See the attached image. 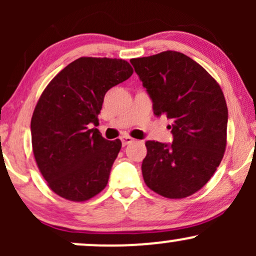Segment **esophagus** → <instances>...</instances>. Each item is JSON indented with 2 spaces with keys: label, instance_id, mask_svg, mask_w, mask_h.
Returning a JSON list of instances; mask_svg holds the SVG:
<instances>
[{
  "label": "esophagus",
  "instance_id": "34e87169",
  "mask_svg": "<svg viewBox=\"0 0 256 256\" xmlns=\"http://www.w3.org/2000/svg\"><path fill=\"white\" fill-rule=\"evenodd\" d=\"M120 140H122V146H128V144H130V143H132L134 142V138L132 137H130V136H122V138H120Z\"/></svg>",
  "mask_w": 256,
  "mask_h": 256
}]
</instances>
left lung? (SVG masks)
I'll return each instance as SVG.
<instances>
[{
	"label": "left lung",
	"instance_id": "obj_1",
	"mask_svg": "<svg viewBox=\"0 0 256 256\" xmlns=\"http://www.w3.org/2000/svg\"><path fill=\"white\" fill-rule=\"evenodd\" d=\"M130 62L150 96L155 116H166L172 122V144L146 142L144 183L164 198H188L207 184L224 156L228 106L222 88L201 64L179 52Z\"/></svg>",
	"mask_w": 256,
	"mask_h": 256
}]
</instances>
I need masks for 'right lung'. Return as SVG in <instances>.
Instances as JSON below:
<instances>
[{"mask_svg":"<svg viewBox=\"0 0 256 256\" xmlns=\"http://www.w3.org/2000/svg\"><path fill=\"white\" fill-rule=\"evenodd\" d=\"M132 73L122 58H79L44 89L31 119L32 150L56 195L83 202L106 188L122 142L104 140L90 125L98 122L106 92Z\"/></svg>","mask_w":256,"mask_h":256,"instance_id":"1","label":"right lung"}]
</instances>
